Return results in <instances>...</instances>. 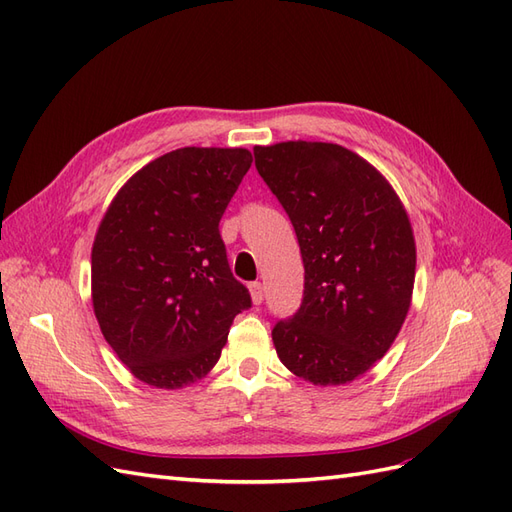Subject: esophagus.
<instances>
[{
  "instance_id": "esophagus-1",
  "label": "esophagus",
  "mask_w": 512,
  "mask_h": 512,
  "mask_svg": "<svg viewBox=\"0 0 512 512\" xmlns=\"http://www.w3.org/2000/svg\"><path fill=\"white\" fill-rule=\"evenodd\" d=\"M250 294H252L254 305H260L262 301H265V288H262L260 282H252L250 284Z\"/></svg>"
}]
</instances>
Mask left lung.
Masks as SVG:
<instances>
[{"instance_id": "8db88e82", "label": "left lung", "mask_w": 512, "mask_h": 512, "mask_svg": "<svg viewBox=\"0 0 512 512\" xmlns=\"http://www.w3.org/2000/svg\"><path fill=\"white\" fill-rule=\"evenodd\" d=\"M256 170L297 232V314L277 320L280 361L312 384H346L380 361L410 309L416 247L408 213L378 170L333 143L254 147Z\"/></svg>"}]
</instances>
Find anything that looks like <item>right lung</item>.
Here are the masks:
<instances>
[{
  "label": "right lung",
  "mask_w": 512,
  "mask_h": 512,
  "mask_svg": "<svg viewBox=\"0 0 512 512\" xmlns=\"http://www.w3.org/2000/svg\"><path fill=\"white\" fill-rule=\"evenodd\" d=\"M250 166L247 149L170 151L123 185L98 228L94 312L121 363L149 386L181 389L205 378L232 320L252 307L220 235Z\"/></svg>",
  "instance_id": "add662e5"
}]
</instances>
